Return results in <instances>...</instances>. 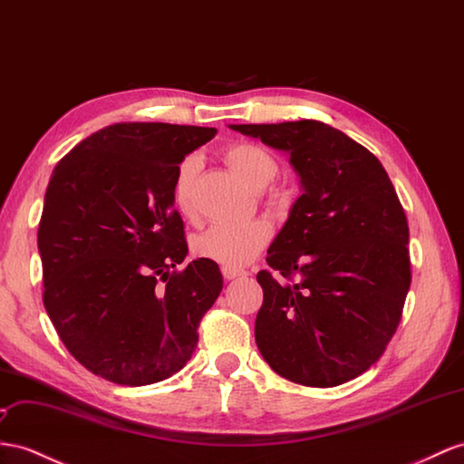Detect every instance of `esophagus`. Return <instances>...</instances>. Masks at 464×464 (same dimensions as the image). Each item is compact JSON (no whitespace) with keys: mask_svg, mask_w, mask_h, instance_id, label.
Wrapping results in <instances>:
<instances>
[{"mask_svg":"<svg viewBox=\"0 0 464 464\" xmlns=\"http://www.w3.org/2000/svg\"><path fill=\"white\" fill-rule=\"evenodd\" d=\"M221 275L223 278L227 280H235V278H241V276H246V272L241 270V268H233V266H223L221 268Z\"/></svg>","mask_w":464,"mask_h":464,"instance_id":"esophagus-1","label":"esophagus"}]
</instances>
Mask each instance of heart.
<instances>
[{"mask_svg":"<svg viewBox=\"0 0 464 464\" xmlns=\"http://www.w3.org/2000/svg\"><path fill=\"white\" fill-rule=\"evenodd\" d=\"M225 160L231 166V170L255 192L270 186L278 176L276 159L263 147L253 145V142H235L225 150ZM198 164L199 162L196 157H186L178 166L172 184L176 209L188 219L196 216L192 188ZM270 225L263 219L216 223L194 241V253L199 258L213 260V263L223 266L241 268L263 251L270 239Z\"/></svg>","mask_w":464,"mask_h":464,"instance_id":"1","label":"heart"}]
</instances>
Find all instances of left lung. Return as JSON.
Here are the masks:
<instances>
[{
    "mask_svg": "<svg viewBox=\"0 0 464 464\" xmlns=\"http://www.w3.org/2000/svg\"><path fill=\"white\" fill-rule=\"evenodd\" d=\"M286 152L302 196L268 248L255 339L276 374L331 388L368 371L410 290V229L384 166L322 121L229 125Z\"/></svg>",
    "mask_w": 464,
    "mask_h": 464,
    "instance_id": "8db88e82",
    "label": "left lung"
}]
</instances>
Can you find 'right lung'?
I'll return each mask as SVG.
<instances>
[{
	"instance_id": "1",
	"label": "right lung",
	"mask_w": 464,
	"mask_h": 464,
	"mask_svg": "<svg viewBox=\"0 0 464 464\" xmlns=\"http://www.w3.org/2000/svg\"><path fill=\"white\" fill-rule=\"evenodd\" d=\"M216 133L115 123L53 170L37 235L43 302L70 354L110 382L147 386L184 368L223 288L204 258L172 272L188 255L174 176Z\"/></svg>"
}]
</instances>
